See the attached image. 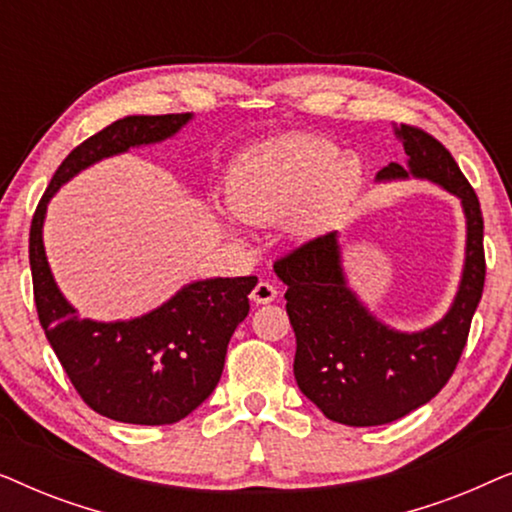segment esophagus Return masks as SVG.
I'll use <instances>...</instances> for the list:
<instances>
[{"label": "esophagus", "mask_w": 512, "mask_h": 512, "mask_svg": "<svg viewBox=\"0 0 512 512\" xmlns=\"http://www.w3.org/2000/svg\"><path fill=\"white\" fill-rule=\"evenodd\" d=\"M275 298H277V286L270 282H258L254 286V291H251V300H254L256 305H268Z\"/></svg>", "instance_id": "obj_1"}]
</instances>
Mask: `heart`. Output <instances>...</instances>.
<instances>
[{
  "mask_svg": "<svg viewBox=\"0 0 512 512\" xmlns=\"http://www.w3.org/2000/svg\"><path fill=\"white\" fill-rule=\"evenodd\" d=\"M361 160L331 139L286 135L242 153L228 172L230 209L251 223L293 214L298 233L326 230L359 191Z\"/></svg>",
  "mask_w": 512,
  "mask_h": 512,
  "instance_id": "1",
  "label": "heart"
}]
</instances>
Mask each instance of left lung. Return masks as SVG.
Returning a JSON list of instances; mask_svg holds the SVG:
<instances>
[{
    "label": "left lung",
    "mask_w": 512,
    "mask_h": 512,
    "mask_svg": "<svg viewBox=\"0 0 512 512\" xmlns=\"http://www.w3.org/2000/svg\"><path fill=\"white\" fill-rule=\"evenodd\" d=\"M394 135L408 160L382 167L375 181L426 179L459 198L464 209V268L445 317L412 333L377 319L347 282L338 230L314 237L275 263L296 333L298 389L328 419L347 426L396 422L445 387L485 286L478 195L438 139L412 125H394Z\"/></svg>",
    "instance_id": "obj_1"
}]
</instances>
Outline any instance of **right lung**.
I'll return each mask as SVG.
<instances>
[{"instance_id": "add662e5", "label": "right lung", "mask_w": 512, "mask_h": 512, "mask_svg": "<svg viewBox=\"0 0 512 512\" xmlns=\"http://www.w3.org/2000/svg\"><path fill=\"white\" fill-rule=\"evenodd\" d=\"M193 114L125 116L88 137L53 174L30 228L39 321L83 401L125 424H174L207 401L221 380L228 342L249 314L256 277H209L125 321L81 319L62 296L44 249L48 202L69 179L104 158L177 135Z\"/></svg>"}]
</instances>
